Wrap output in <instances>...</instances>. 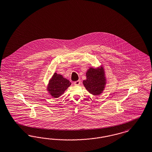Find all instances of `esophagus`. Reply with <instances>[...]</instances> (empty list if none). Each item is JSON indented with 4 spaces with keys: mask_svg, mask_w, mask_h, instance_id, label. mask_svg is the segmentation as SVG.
<instances>
[{
    "mask_svg": "<svg viewBox=\"0 0 152 152\" xmlns=\"http://www.w3.org/2000/svg\"><path fill=\"white\" fill-rule=\"evenodd\" d=\"M73 84L75 85H79L80 84V81L78 80V81H75L73 83Z\"/></svg>",
    "mask_w": 152,
    "mask_h": 152,
    "instance_id": "obj_1",
    "label": "esophagus"
}]
</instances>
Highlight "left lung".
<instances>
[{"label":"left lung","mask_w":152,"mask_h":152,"mask_svg":"<svg viewBox=\"0 0 152 152\" xmlns=\"http://www.w3.org/2000/svg\"><path fill=\"white\" fill-rule=\"evenodd\" d=\"M86 80L83 81V84L87 91L97 96L103 91L105 85V77L102 68L94 69L91 68L86 73Z\"/></svg>","instance_id":"obj_1"}]
</instances>
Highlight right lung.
Segmentation results:
<instances>
[{
  "mask_svg": "<svg viewBox=\"0 0 152 152\" xmlns=\"http://www.w3.org/2000/svg\"><path fill=\"white\" fill-rule=\"evenodd\" d=\"M71 84L68 80L63 78L61 75L55 73L50 80L48 89L53 97L58 98L61 96Z\"/></svg>",
  "mask_w": 152,
  "mask_h": 152,
  "instance_id": "add662e5",
  "label": "right lung"
}]
</instances>
